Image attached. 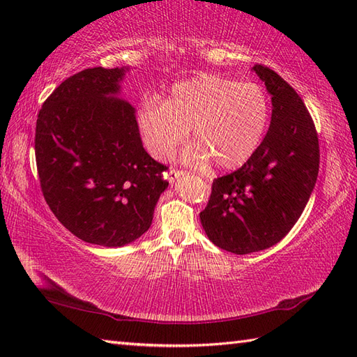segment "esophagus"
I'll return each mask as SVG.
<instances>
[{
    "mask_svg": "<svg viewBox=\"0 0 357 357\" xmlns=\"http://www.w3.org/2000/svg\"><path fill=\"white\" fill-rule=\"evenodd\" d=\"M185 174V172L184 170H176V169H170L169 170V181L172 184H174L176 183V181L181 178V176H184Z\"/></svg>",
    "mask_w": 357,
    "mask_h": 357,
    "instance_id": "1",
    "label": "esophagus"
}]
</instances>
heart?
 <instances>
[{"mask_svg":"<svg viewBox=\"0 0 357 357\" xmlns=\"http://www.w3.org/2000/svg\"><path fill=\"white\" fill-rule=\"evenodd\" d=\"M270 100L265 90L219 75H199L174 84L161 101H147L138 110V128L155 158L170 156L185 139L195 144L183 159L206 165L208 159L221 170L248 162L265 138L270 124Z\"/></svg>","mask_w":357,"mask_h":357,"instance_id":"1","label":"heart"}]
</instances>
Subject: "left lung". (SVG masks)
Segmentation results:
<instances>
[{
    "mask_svg": "<svg viewBox=\"0 0 357 357\" xmlns=\"http://www.w3.org/2000/svg\"><path fill=\"white\" fill-rule=\"evenodd\" d=\"M271 95V123L248 162L211 184L199 218L208 239L234 255L278 244L298 222L319 172V141L296 90L267 66L256 64Z\"/></svg>",
    "mask_w": 357,
    "mask_h": 357,
    "instance_id": "left-lung-1",
    "label": "left lung"
}]
</instances>
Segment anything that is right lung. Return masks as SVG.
I'll list each match as a JSON object with an SVG mask.
<instances>
[{"instance_id":"add662e5","label":"right lung","mask_w":357,"mask_h":357,"mask_svg":"<svg viewBox=\"0 0 357 357\" xmlns=\"http://www.w3.org/2000/svg\"><path fill=\"white\" fill-rule=\"evenodd\" d=\"M126 69H86L63 81L38 113L35 156L53 215L89 244L121 247L149 230L164 172L142 147L135 109L119 100Z\"/></svg>"}]
</instances>
